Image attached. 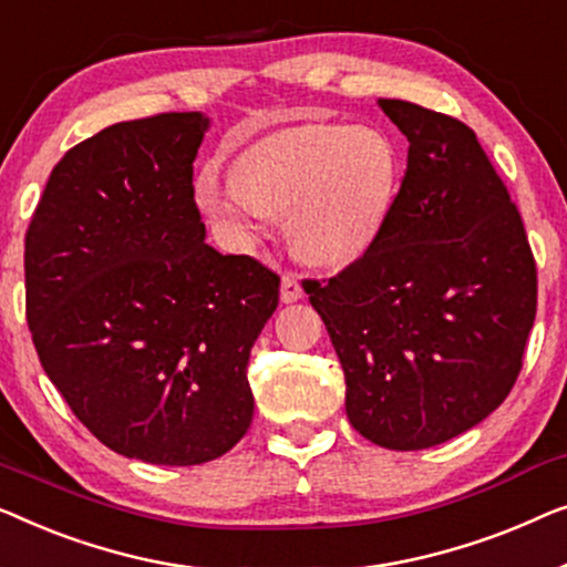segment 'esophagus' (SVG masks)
<instances>
[{
    "instance_id": "34e87169",
    "label": "esophagus",
    "mask_w": 567,
    "mask_h": 567,
    "mask_svg": "<svg viewBox=\"0 0 567 567\" xmlns=\"http://www.w3.org/2000/svg\"><path fill=\"white\" fill-rule=\"evenodd\" d=\"M280 298H282V302H295V300L302 298V287H300V282H298V277H295L292 272H285V275H282Z\"/></svg>"
}]
</instances>
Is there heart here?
Returning a JSON list of instances; mask_svg holds the SVG:
<instances>
[{
    "label": "heart",
    "instance_id": "heart-1",
    "mask_svg": "<svg viewBox=\"0 0 567 567\" xmlns=\"http://www.w3.org/2000/svg\"><path fill=\"white\" fill-rule=\"evenodd\" d=\"M395 193V151L372 127L313 123L267 135L238 156L236 174L205 169L197 203L251 246L275 215L302 259L344 267L380 236Z\"/></svg>",
    "mask_w": 567,
    "mask_h": 567
}]
</instances>
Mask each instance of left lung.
Here are the masks:
<instances>
[{
  "mask_svg": "<svg viewBox=\"0 0 567 567\" xmlns=\"http://www.w3.org/2000/svg\"><path fill=\"white\" fill-rule=\"evenodd\" d=\"M409 162L380 236L331 280H302L347 380V416L388 450L442 444L522 372L537 265L519 207L473 127L380 100Z\"/></svg>",
  "mask_w": 567,
  "mask_h": 567,
  "instance_id": "1",
  "label": "left lung"
}]
</instances>
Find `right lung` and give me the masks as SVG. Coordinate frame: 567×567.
<instances>
[{"label": "right lung", "instance_id": "add662e5", "mask_svg": "<svg viewBox=\"0 0 567 567\" xmlns=\"http://www.w3.org/2000/svg\"><path fill=\"white\" fill-rule=\"evenodd\" d=\"M200 113L110 125L53 166L25 234V316L43 370L117 454L200 465L249 432L246 367L280 277L205 244Z\"/></svg>", "mask_w": 567, "mask_h": 567}]
</instances>
